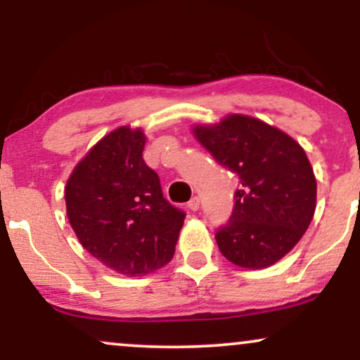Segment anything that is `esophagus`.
I'll list each match as a JSON object with an SVG mask.
<instances>
[{
  "label": "esophagus",
  "instance_id": "obj_1",
  "mask_svg": "<svg viewBox=\"0 0 360 360\" xmlns=\"http://www.w3.org/2000/svg\"><path fill=\"white\" fill-rule=\"evenodd\" d=\"M188 208L191 210V212H198V210H200V198H198V196L191 198V200H189V203H188Z\"/></svg>",
  "mask_w": 360,
  "mask_h": 360
}]
</instances>
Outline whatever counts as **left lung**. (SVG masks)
Instances as JSON below:
<instances>
[{
	"label": "left lung",
	"instance_id": "8db88e82",
	"mask_svg": "<svg viewBox=\"0 0 360 360\" xmlns=\"http://www.w3.org/2000/svg\"><path fill=\"white\" fill-rule=\"evenodd\" d=\"M194 135L238 177L233 212L214 238L230 262L262 269L283 259L311 223L316 181L298 142L260 120L230 115Z\"/></svg>",
	"mask_w": 360,
	"mask_h": 360
}]
</instances>
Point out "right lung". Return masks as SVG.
<instances>
[{"label":"right lung","instance_id":"right-lung-1","mask_svg":"<svg viewBox=\"0 0 360 360\" xmlns=\"http://www.w3.org/2000/svg\"><path fill=\"white\" fill-rule=\"evenodd\" d=\"M146 137L122 127L101 139L65 186V206L81 245L110 269L146 276L166 266L186 213L164 198L143 160Z\"/></svg>","mask_w":360,"mask_h":360}]
</instances>
